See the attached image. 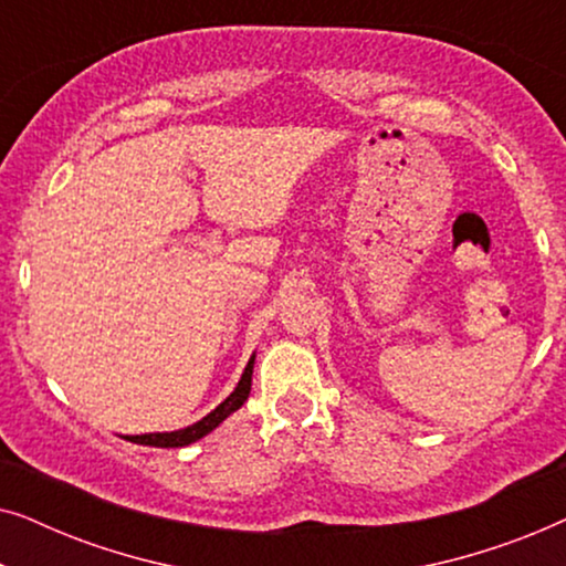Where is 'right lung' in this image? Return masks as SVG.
I'll return each instance as SVG.
<instances>
[{"label": "right lung", "mask_w": 566, "mask_h": 566, "mask_svg": "<svg viewBox=\"0 0 566 566\" xmlns=\"http://www.w3.org/2000/svg\"><path fill=\"white\" fill-rule=\"evenodd\" d=\"M252 366H254V355L250 358V363H247V368H244V374H242V381L237 384V389L231 391L229 397L223 399L221 405L216 407L211 415H206L200 422L190 424V428H185V430L151 432V436H128L126 440H130V443H142V446H154V448H182V446L196 443L198 438H203L213 428H219V424L227 420L231 412H237V409L244 405L247 397H250V389H252Z\"/></svg>", "instance_id": "obj_1"}]
</instances>
